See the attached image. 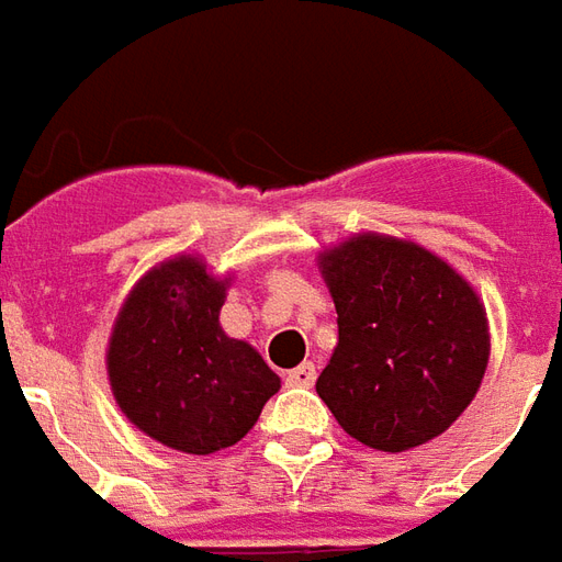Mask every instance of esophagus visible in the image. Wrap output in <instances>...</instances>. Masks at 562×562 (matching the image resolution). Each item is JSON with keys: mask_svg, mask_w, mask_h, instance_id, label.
Wrapping results in <instances>:
<instances>
[{"mask_svg": "<svg viewBox=\"0 0 562 562\" xmlns=\"http://www.w3.org/2000/svg\"><path fill=\"white\" fill-rule=\"evenodd\" d=\"M285 382L294 385V389H313V382H316V364L313 361H304L301 367H294L285 373Z\"/></svg>", "mask_w": 562, "mask_h": 562, "instance_id": "obj_1", "label": "esophagus"}]
</instances>
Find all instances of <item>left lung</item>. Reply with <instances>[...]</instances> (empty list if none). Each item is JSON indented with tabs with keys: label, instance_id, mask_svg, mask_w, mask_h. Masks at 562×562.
Listing matches in <instances>:
<instances>
[{
	"label": "left lung",
	"instance_id": "obj_1",
	"mask_svg": "<svg viewBox=\"0 0 562 562\" xmlns=\"http://www.w3.org/2000/svg\"><path fill=\"white\" fill-rule=\"evenodd\" d=\"M318 270L340 337L316 391L342 430L391 454L446 434L491 355L475 289L430 249L389 234L330 246Z\"/></svg>",
	"mask_w": 562,
	"mask_h": 562
}]
</instances>
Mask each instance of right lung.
<instances>
[{
  "instance_id": "obj_1",
  "label": "right lung",
  "mask_w": 562,
  "mask_h": 562,
  "mask_svg": "<svg viewBox=\"0 0 562 562\" xmlns=\"http://www.w3.org/2000/svg\"><path fill=\"white\" fill-rule=\"evenodd\" d=\"M232 277H213L198 256L149 268L116 313L108 379L116 406L138 430L186 454L240 442L280 376L220 325Z\"/></svg>"
}]
</instances>
